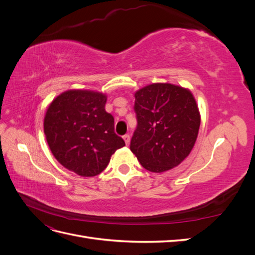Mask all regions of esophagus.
Segmentation results:
<instances>
[{
	"instance_id": "34e87169",
	"label": "esophagus",
	"mask_w": 255,
	"mask_h": 255,
	"mask_svg": "<svg viewBox=\"0 0 255 255\" xmlns=\"http://www.w3.org/2000/svg\"><path fill=\"white\" fill-rule=\"evenodd\" d=\"M123 139H125V141H126L127 144H128V143H129V139H130L129 135H128V134H126L125 136H123Z\"/></svg>"
}]
</instances>
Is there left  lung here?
Returning <instances> with one entry per match:
<instances>
[{
    "label": "left lung",
    "instance_id": "8db88e82",
    "mask_svg": "<svg viewBox=\"0 0 255 255\" xmlns=\"http://www.w3.org/2000/svg\"><path fill=\"white\" fill-rule=\"evenodd\" d=\"M137 128L129 149L151 172L180 165L195 145L200 113L191 92L181 86L156 83L135 92Z\"/></svg>",
    "mask_w": 255,
    "mask_h": 255
}]
</instances>
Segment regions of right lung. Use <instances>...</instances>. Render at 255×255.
<instances>
[{
	"label": "right lung",
	"mask_w": 255,
	"mask_h": 255,
	"mask_svg": "<svg viewBox=\"0 0 255 255\" xmlns=\"http://www.w3.org/2000/svg\"><path fill=\"white\" fill-rule=\"evenodd\" d=\"M106 96L91 90H68L45 113L43 128L52 154L68 170L95 176L126 145L115 133L114 117L106 113Z\"/></svg>",
	"instance_id": "add662e5"
}]
</instances>
